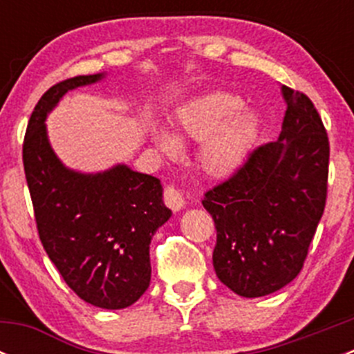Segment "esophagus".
Returning <instances> with one entry per match:
<instances>
[{
  "instance_id": "1",
  "label": "esophagus",
  "mask_w": 354,
  "mask_h": 354,
  "mask_svg": "<svg viewBox=\"0 0 354 354\" xmlns=\"http://www.w3.org/2000/svg\"><path fill=\"white\" fill-rule=\"evenodd\" d=\"M164 203H166L169 209L181 210L185 207V192L173 187V185H169V187L164 188Z\"/></svg>"
}]
</instances>
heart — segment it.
<instances>
[{
	"mask_svg": "<svg viewBox=\"0 0 354 354\" xmlns=\"http://www.w3.org/2000/svg\"><path fill=\"white\" fill-rule=\"evenodd\" d=\"M243 106L238 95L214 91L188 101L174 116V133L180 140L202 142L198 164L210 178L233 176L252 154L260 123L259 116ZM152 137L166 154L180 147L176 137L166 130L152 128Z\"/></svg>",
	"mask_w": 354,
	"mask_h": 354,
	"instance_id": "b5f03b06",
	"label": "heart"
}]
</instances>
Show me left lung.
I'll return each mask as SVG.
<instances>
[{
	"instance_id": "8db88e82",
	"label": "left lung",
	"mask_w": 354,
	"mask_h": 354,
	"mask_svg": "<svg viewBox=\"0 0 354 354\" xmlns=\"http://www.w3.org/2000/svg\"><path fill=\"white\" fill-rule=\"evenodd\" d=\"M286 113L276 142L257 147L202 203L217 231L221 283L245 298L270 295L303 269L326 209L329 137L303 92L283 85Z\"/></svg>"
}]
</instances>
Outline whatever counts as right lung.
I'll list each match as a JSON object with an SVG mask.
<instances>
[{
  "label": "right lung",
  "mask_w": 354,
  "mask_h": 354,
  "mask_svg": "<svg viewBox=\"0 0 354 354\" xmlns=\"http://www.w3.org/2000/svg\"><path fill=\"white\" fill-rule=\"evenodd\" d=\"M102 77L80 75L46 91L28 120L22 154L39 238L51 262L84 301L120 310L133 305L151 283L149 246L171 217L160 181L124 164L95 174L68 169L44 124L68 91Z\"/></svg>",
  "instance_id": "1"
}]
</instances>
